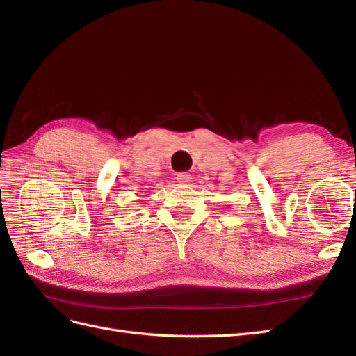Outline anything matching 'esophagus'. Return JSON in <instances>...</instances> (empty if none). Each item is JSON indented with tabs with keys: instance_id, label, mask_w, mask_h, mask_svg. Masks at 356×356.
Masks as SVG:
<instances>
[{
	"instance_id": "1",
	"label": "esophagus",
	"mask_w": 356,
	"mask_h": 356,
	"mask_svg": "<svg viewBox=\"0 0 356 356\" xmlns=\"http://www.w3.org/2000/svg\"><path fill=\"white\" fill-rule=\"evenodd\" d=\"M191 179V175L187 174V172H182V174H177V181L181 182V184H187V182H190Z\"/></svg>"
}]
</instances>
